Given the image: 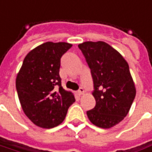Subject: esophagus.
<instances>
[{
  "mask_svg": "<svg viewBox=\"0 0 152 152\" xmlns=\"http://www.w3.org/2000/svg\"><path fill=\"white\" fill-rule=\"evenodd\" d=\"M77 94H78L79 96H81V95L84 94V89L83 88V87H80V88H79V90L77 91Z\"/></svg>",
  "mask_w": 152,
  "mask_h": 152,
  "instance_id": "esophagus-1",
  "label": "esophagus"
}]
</instances>
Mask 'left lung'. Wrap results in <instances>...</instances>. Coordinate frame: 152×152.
Here are the masks:
<instances>
[{
  "mask_svg": "<svg viewBox=\"0 0 152 152\" xmlns=\"http://www.w3.org/2000/svg\"><path fill=\"white\" fill-rule=\"evenodd\" d=\"M91 69L95 108L87 112L95 126L108 129L125 118L136 95L129 65L116 49L105 42L78 44Z\"/></svg>",
  "mask_w": 152,
  "mask_h": 152,
  "instance_id": "obj_1",
  "label": "left lung"
}]
</instances>
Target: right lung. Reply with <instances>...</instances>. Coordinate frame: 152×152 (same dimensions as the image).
I'll list each match as a JSON object with an SVG mask.
<instances>
[{
    "label": "right lung",
    "instance_id": "obj_1",
    "mask_svg": "<svg viewBox=\"0 0 152 152\" xmlns=\"http://www.w3.org/2000/svg\"><path fill=\"white\" fill-rule=\"evenodd\" d=\"M72 44L46 42L24 58L16 78L20 104L36 126L50 129L62 122L74 95L63 89L59 71L61 58Z\"/></svg>",
    "mask_w": 152,
    "mask_h": 152
}]
</instances>
